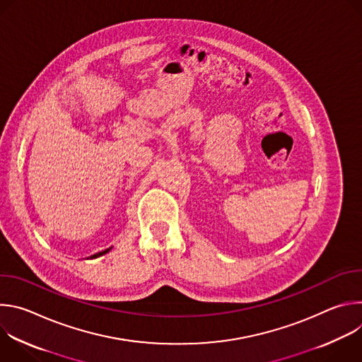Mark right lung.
I'll return each mask as SVG.
<instances>
[{
  "mask_svg": "<svg viewBox=\"0 0 362 362\" xmlns=\"http://www.w3.org/2000/svg\"><path fill=\"white\" fill-rule=\"evenodd\" d=\"M109 250H112V247H109V249H106V250H101V252H98V253H94V255H91L90 257H91V259H94V257H98V256H101V255H105V253H107Z\"/></svg>",
  "mask_w": 362,
  "mask_h": 362,
  "instance_id": "add662e5",
  "label": "right lung"
}]
</instances>
